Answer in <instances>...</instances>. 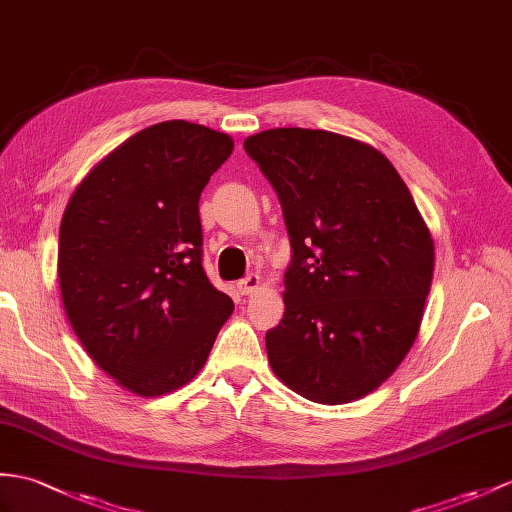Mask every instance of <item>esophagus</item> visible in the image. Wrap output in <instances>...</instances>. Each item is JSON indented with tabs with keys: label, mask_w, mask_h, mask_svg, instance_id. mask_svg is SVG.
Returning a JSON list of instances; mask_svg holds the SVG:
<instances>
[{
	"label": "esophagus",
	"mask_w": 512,
	"mask_h": 512,
	"mask_svg": "<svg viewBox=\"0 0 512 512\" xmlns=\"http://www.w3.org/2000/svg\"><path fill=\"white\" fill-rule=\"evenodd\" d=\"M259 285H261L259 275H248L246 279L237 281V290H240V294H253L259 290Z\"/></svg>",
	"instance_id": "esophagus-1"
}]
</instances>
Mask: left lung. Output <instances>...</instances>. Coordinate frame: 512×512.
<instances>
[{"label":"left lung","instance_id":"left-lung-1","mask_svg":"<svg viewBox=\"0 0 512 512\" xmlns=\"http://www.w3.org/2000/svg\"><path fill=\"white\" fill-rule=\"evenodd\" d=\"M246 152L275 187L292 242L272 371L325 406L366 397L419 336L434 240L377 148L329 130L270 128Z\"/></svg>","mask_w":512,"mask_h":512}]
</instances>
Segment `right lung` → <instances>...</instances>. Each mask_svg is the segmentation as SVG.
<instances>
[{
  "instance_id": "obj_1",
  "label": "right lung",
  "mask_w": 512,
  "mask_h": 512,
  "mask_svg": "<svg viewBox=\"0 0 512 512\" xmlns=\"http://www.w3.org/2000/svg\"><path fill=\"white\" fill-rule=\"evenodd\" d=\"M233 139L185 120L139 130L71 194L58 285L89 358L137 397H161L205 366L233 301L200 264L198 200Z\"/></svg>"
}]
</instances>
